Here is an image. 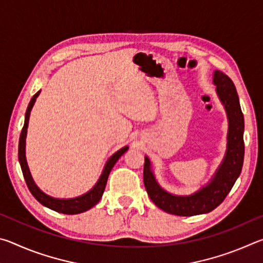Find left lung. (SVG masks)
<instances>
[{
  "label": "left lung",
  "mask_w": 263,
  "mask_h": 263,
  "mask_svg": "<svg viewBox=\"0 0 263 263\" xmlns=\"http://www.w3.org/2000/svg\"><path fill=\"white\" fill-rule=\"evenodd\" d=\"M218 97L226 110L229 119L228 148L219 168L206 185L189 196L167 193L155 180L151 161L145 157L144 184L152 202L161 210L176 216H196L208 213L222 203L240 175L243 163V115L234 83L220 70L213 73Z\"/></svg>",
  "instance_id": "8db88e82"
}]
</instances>
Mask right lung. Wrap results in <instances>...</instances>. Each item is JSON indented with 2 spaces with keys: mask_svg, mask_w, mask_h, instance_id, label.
Here are the masks:
<instances>
[{
  "mask_svg": "<svg viewBox=\"0 0 263 263\" xmlns=\"http://www.w3.org/2000/svg\"><path fill=\"white\" fill-rule=\"evenodd\" d=\"M41 94V90L35 92L33 95L32 99H31L30 103L28 105V109H26L25 112V121H24V126L22 128L21 132V137H20V144H18V160L21 163V168L22 172H23V176L26 182V185H28L29 190L31 191V194L33 195V197L37 199V201L43 204L44 206H46L51 210H54L57 212L60 213H65V215H77V213H81L91 209L94 205H96L97 203L100 202V199L102 197V195L104 193L105 185H106V181H108L109 174L111 172V169L114 168L115 163L118 161V159L122 157V155L126 152L128 149L127 146L125 147L121 148L117 151L112 157H110V159L106 161L103 172L100 176L97 183L92 186L91 190H89L88 193H86L82 196H79V197L75 198H68V199H61V198H54L51 197V196L46 195L45 193L38 188L37 184L34 183V181L31 176L30 169L28 167V162H26V158H25V139H26V132H28V125H29V118H30V112L32 110V106L34 104L37 97Z\"/></svg>",
  "mask_w": 263,
  "mask_h": 263,
  "instance_id": "right-lung-1",
  "label": "right lung"
}]
</instances>
